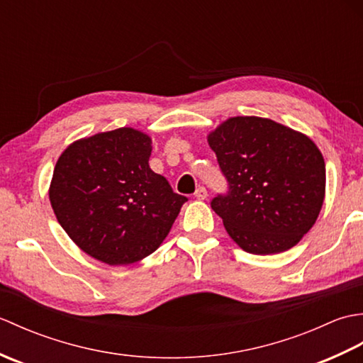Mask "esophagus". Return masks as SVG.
Listing matches in <instances>:
<instances>
[{"instance_id": "1", "label": "esophagus", "mask_w": 363, "mask_h": 363, "mask_svg": "<svg viewBox=\"0 0 363 363\" xmlns=\"http://www.w3.org/2000/svg\"><path fill=\"white\" fill-rule=\"evenodd\" d=\"M195 196L198 199H206L207 196H209V194H207V190L204 187H198L196 191H195Z\"/></svg>"}]
</instances>
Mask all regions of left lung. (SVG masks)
<instances>
[{
  "label": "left lung",
  "mask_w": 363,
  "mask_h": 363,
  "mask_svg": "<svg viewBox=\"0 0 363 363\" xmlns=\"http://www.w3.org/2000/svg\"><path fill=\"white\" fill-rule=\"evenodd\" d=\"M229 182L212 199L229 237L246 252L293 248L317 221L326 190L323 154L309 137L269 118L233 117L207 135Z\"/></svg>",
  "instance_id": "1"
}]
</instances>
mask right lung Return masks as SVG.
Instances as JSON below:
<instances>
[{"label": "right lung", "instance_id": "obj_1", "mask_svg": "<svg viewBox=\"0 0 363 363\" xmlns=\"http://www.w3.org/2000/svg\"><path fill=\"white\" fill-rule=\"evenodd\" d=\"M151 137L118 128L68 145L50 203L68 237L107 265H130L165 240L186 196L150 168Z\"/></svg>", "mask_w": 363, "mask_h": 363}]
</instances>
